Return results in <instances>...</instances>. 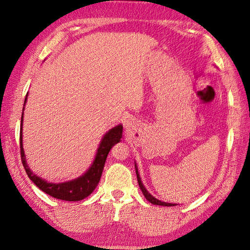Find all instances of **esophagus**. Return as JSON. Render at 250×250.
Instances as JSON below:
<instances>
[{
  "label": "esophagus",
  "mask_w": 250,
  "mask_h": 250,
  "mask_svg": "<svg viewBox=\"0 0 250 250\" xmlns=\"http://www.w3.org/2000/svg\"><path fill=\"white\" fill-rule=\"evenodd\" d=\"M130 126H132V122H130L129 120H127V121H125V127H130Z\"/></svg>",
  "instance_id": "1"
}]
</instances>
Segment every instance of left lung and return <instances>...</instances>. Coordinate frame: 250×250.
Returning <instances> with one entry per match:
<instances>
[{
    "label": "left lung",
    "instance_id": "left-lung-1",
    "mask_svg": "<svg viewBox=\"0 0 250 250\" xmlns=\"http://www.w3.org/2000/svg\"><path fill=\"white\" fill-rule=\"evenodd\" d=\"M135 170H136V176H137V180H138V185H139V188H141V190L143 192L144 196H145L147 201H149V202L151 204H155V205H163V207H174V203H168V202H163V201H160L158 199H156L155 196H152L149 192L147 191V189L145 188V186H144V183L142 182V179H141V176H139V172H138V168H137V165L136 163H135Z\"/></svg>",
    "mask_w": 250,
    "mask_h": 250
}]
</instances>
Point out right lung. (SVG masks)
<instances>
[{
	"instance_id": "add662e5",
	"label": "right lung",
	"mask_w": 250,
	"mask_h": 250,
	"mask_svg": "<svg viewBox=\"0 0 250 250\" xmlns=\"http://www.w3.org/2000/svg\"><path fill=\"white\" fill-rule=\"evenodd\" d=\"M28 93L26 94L25 102H24V108L26 101H27ZM24 108L23 113H21V133H20V144H21V163L25 168V171L27 173L28 178L32 180L35 185H36L39 189L42 192L49 194L50 196L55 199L63 200V201H81L89 196L92 192L95 190L96 186L99 185V181L102 176L103 168L106 161V157L108 155L109 150L115 144L121 142L122 134H123V125L118 124L115 127H113L108 130L107 133L100 142V145L96 154L94 157L93 163L91 164L89 169L82 174V176L78 177L72 180L54 183L45 180V179L41 178L37 174H35L32 170H30L29 166L26 161V156L24 152L23 147V117H24Z\"/></svg>"
}]
</instances>
